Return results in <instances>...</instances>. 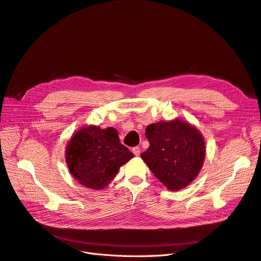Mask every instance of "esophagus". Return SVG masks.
Segmentation results:
<instances>
[{
	"mask_svg": "<svg viewBox=\"0 0 261 261\" xmlns=\"http://www.w3.org/2000/svg\"><path fill=\"white\" fill-rule=\"evenodd\" d=\"M133 153L135 154L136 156H138L140 154V148L139 147H134L133 148Z\"/></svg>",
	"mask_w": 261,
	"mask_h": 261,
	"instance_id": "esophagus-1",
	"label": "esophagus"
}]
</instances>
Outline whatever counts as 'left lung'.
Masks as SVG:
<instances>
[{
	"instance_id": "obj_1",
	"label": "left lung",
	"mask_w": 261,
	"mask_h": 261,
	"mask_svg": "<svg viewBox=\"0 0 261 261\" xmlns=\"http://www.w3.org/2000/svg\"><path fill=\"white\" fill-rule=\"evenodd\" d=\"M146 136L149 148L141 159L169 191H180L199 174L206 144L196 126L180 118L161 121L148 125Z\"/></svg>"
}]
</instances>
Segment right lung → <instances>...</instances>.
<instances>
[{
  "instance_id": "add662e5",
  "label": "right lung",
  "mask_w": 261,
  "mask_h": 261,
  "mask_svg": "<svg viewBox=\"0 0 261 261\" xmlns=\"http://www.w3.org/2000/svg\"><path fill=\"white\" fill-rule=\"evenodd\" d=\"M134 154L121 144L113 127L101 129L96 125L83 126L68 140L65 160L80 184L90 189H103Z\"/></svg>"
}]
</instances>
